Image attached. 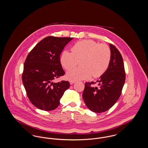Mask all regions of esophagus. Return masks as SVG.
I'll return each mask as SVG.
<instances>
[{
    "mask_svg": "<svg viewBox=\"0 0 148 148\" xmlns=\"http://www.w3.org/2000/svg\"><path fill=\"white\" fill-rule=\"evenodd\" d=\"M75 83V81H70V84L71 85Z\"/></svg>",
    "mask_w": 148,
    "mask_h": 148,
    "instance_id": "1",
    "label": "esophagus"
}]
</instances>
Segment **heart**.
<instances>
[{
    "label": "heart",
    "instance_id": "obj_1",
    "mask_svg": "<svg viewBox=\"0 0 148 148\" xmlns=\"http://www.w3.org/2000/svg\"><path fill=\"white\" fill-rule=\"evenodd\" d=\"M71 53L67 50L62 52L60 61L66 70H70L80 61L81 68L69 71L66 75L71 81H77L98 77L107 71L111 60V50L105 44L91 39H85L76 42L71 48Z\"/></svg>",
    "mask_w": 148,
    "mask_h": 148
}]
</instances>
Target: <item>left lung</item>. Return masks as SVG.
<instances>
[{"instance_id":"left-lung-1","label":"left lung","mask_w":148,"mask_h":148,"mask_svg":"<svg viewBox=\"0 0 148 148\" xmlns=\"http://www.w3.org/2000/svg\"><path fill=\"white\" fill-rule=\"evenodd\" d=\"M111 60L109 66L97 81L99 88L94 87L96 82H86L83 98L86 106L94 113L108 110L119 98L125 81V73L122 56L118 49L112 44Z\"/></svg>"}]
</instances>
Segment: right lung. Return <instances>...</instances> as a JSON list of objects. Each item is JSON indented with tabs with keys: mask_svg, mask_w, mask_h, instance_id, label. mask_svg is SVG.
<instances>
[{
	"mask_svg": "<svg viewBox=\"0 0 148 148\" xmlns=\"http://www.w3.org/2000/svg\"><path fill=\"white\" fill-rule=\"evenodd\" d=\"M73 39L49 36L30 51L24 64L22 81L29 100L37 108L53 110L70 86L68 81L54 83L65 74L60 55L65 45Z\"/></svg>",
	"mask_w": 148,
	"mask_h": 148,
	"instance_id": "add662e5",
	"label": "right lung"
}]
</instances>
